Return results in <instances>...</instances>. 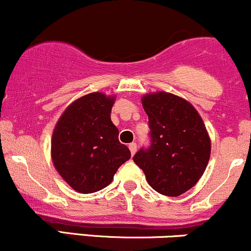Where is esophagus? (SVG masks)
I'll return each instance as SVG.
<instances>
[{"instance_id":"esophagus-1","label":"esophagus","mask_w":251,"mask_h":251,"mask_svg":"<svg viewBox=\"0 0 251 251\" xmlns=\"http://www.w3.org/2000/svg\"><path fill=\"white\" fill-rule=\"evenodd\" d=\"M128 149H129V151H131V154L133 155L135 152H137V144L135 143H131L128 145Z\"/></svg>"}]
</instances>
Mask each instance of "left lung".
I'll list each match as a JSON object with an SVG mask.
<instances>
[{
  "label": "left lung",
  "instance_id": "left-lung-1",
  "mask_svg": "<svg viewBox=\"0 0 251 251\" xmlns=\"http://www.w3.org/2000/svg\"><path fill=\"white\" fill-rule=\"evenodd\" d=\"M149 116L151 146L140 149L133 162L152 189L177 197L194 188L208 166L211 140L203 119L188 100L169 92L142 98Z\"/></svg>",
  "mask_w": 251,
  "mask_h": 251
}]
</instances>
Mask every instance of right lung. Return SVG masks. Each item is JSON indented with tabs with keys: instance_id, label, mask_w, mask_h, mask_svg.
<instances>
[{
	"instance_id": "add662e5",
	"label": "right lung",
	"mask_w": 251,
	"mask_h": 251,
	"mask_svg": "<svg viewBox=\"0 0 251 251\" xmlns=\"http://www.w3.org/2000/svg\"><path fill=\"white\" fill-rule=\"evenodd\" d=\"M116 96L93 92L63 111L51 135L50 154L62 179L80 194H93L111 184L114 174L131 158L119 142L111 120Z\"/></svg>"
}]
</instances>
